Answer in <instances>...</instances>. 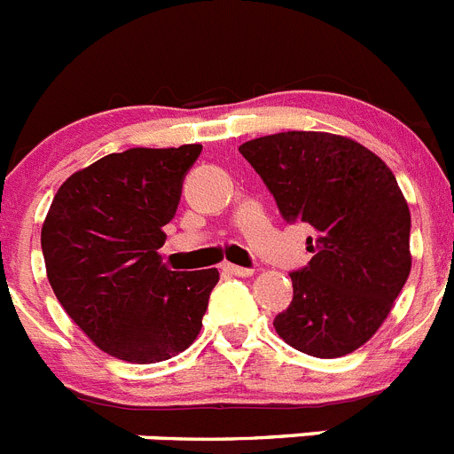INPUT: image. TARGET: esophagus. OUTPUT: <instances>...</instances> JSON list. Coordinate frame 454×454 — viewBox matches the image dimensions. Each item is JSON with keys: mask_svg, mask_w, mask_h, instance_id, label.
<instances>
[{"mask_svg": "<svg viewBox=\"0 0 454 454\" xmlns=\"http://www.w3.org/2000/svg\"><path fill=\"white\" fill-rule=\"evenodd\" d=\"M223 270L230 272V275H236V277H252V275H254V270H252V268H240V266H234V263H223Z\"/></svg>", "mask_w": 454, "mask_h": 454, "instance_id": "1", "label": "esophagus"}]
</instances>
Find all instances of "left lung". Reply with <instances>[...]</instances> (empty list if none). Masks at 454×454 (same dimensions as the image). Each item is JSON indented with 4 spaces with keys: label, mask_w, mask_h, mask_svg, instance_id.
<instances>
[{
    "label": "left lung",
    "mask_w": 454,
    "mask_h": 454,
    "mask_svg": "<svg viewBox=\"0 0 454 454\" xmlns=\"http://www.w3.org/2000/svg\"><path fill=\"white\" fill-rule=\"evenodd\" d=\"M288 223L316 231L311 262L291 272L293 302L275 318L288 346L320 359L362 348L411 270L407 200L368 147L327 131H284L239 147Z\"/></svg>",
    "instance_id": "1"
}]
</instances>
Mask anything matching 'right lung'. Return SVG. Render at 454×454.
Instances as JSON below:
<instances>
[{
    "label": "right lung",
    "mask_w": 454,
    "mask_h": 454,
    "mask_svg": "<svg viewBox=\"0 0 454 454\" xmlns=\"http://www.w3.org/2000/svg\"><path fill=\"white\" fill-rule=\"evenodd\" d=\"M202 145L131 147L61 184L43 223L47 279L66 314L131 364L166 362L202 330L215 268L170 270L159 247Z\"/></svg>",
    "instance_id": "right-lung-1"
}]
</instances>
